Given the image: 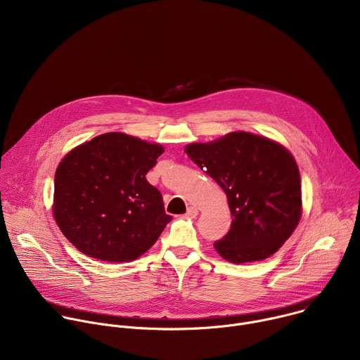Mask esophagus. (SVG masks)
<instances>
[{
	"mask_svg": "<svg viewBox=\"0 0 360 360\" xmlns=\"http://www.w3.org/2000/svg\"><path fill=\"white\" fill-rule=\"evenodd\" d=\"M198 215V208L196 207H189L186 211V217L189 218H195Z\"/></svg>",
	"mask_w": 360,
	"mask_h": 360,
	"instance_id": "34e87169",
	"label": "esophagus"
}]
</instances>
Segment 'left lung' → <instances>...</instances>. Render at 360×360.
Masks as SVG:
<instances>
[{"instance_id":"1","label":"left lung","mask_w":360,"mask_h":360,"mask_svg":"<svg viewBox=\"0 0 360 360\" xmlns=\"http://www.w3.org/2000/svg\"><path fill=\"white\" fill-rule=\"evenodd\" d=\"M185 152L228 196L232 224L215 242L217 252L232 264L274 255L302 215L300 175L292 153L272 139L242 131L189 143Z\"/></svg>"}]
</instances>
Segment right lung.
Returning <instances> with one entry per match:
<instances>
[{
  "label": "right lung",
  "mask_w": 360,
  "mask_h": 360,
  "mask_svg": "<svg viewBox=\"0 0 360 360\" xmlns=\"http://www.w3.org/2000/svg\"><path fill=\"white\" fill-rule=\"evenodd\" d=\"M162 152L160 143L108 132L67 153L56 172L53 211L79 252L131 262L157 242L172 217L145 175Z\"/></svg>",
  "instance_id": "add662e5"
}]
</instances>
